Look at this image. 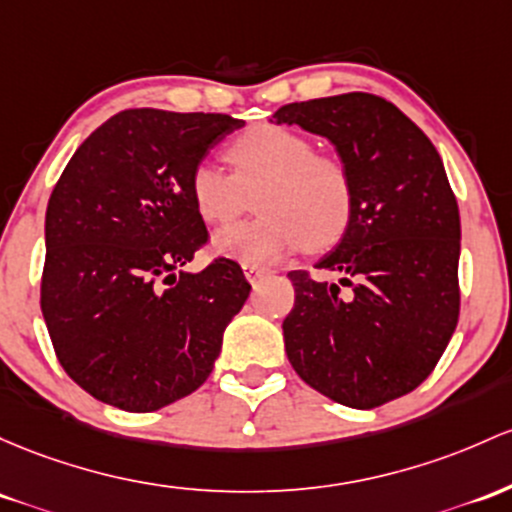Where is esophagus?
Masks as SVG:
<instances>
[{"instance_id": "obj_1", "label": "esophagus", "mask_w": 512, "mask_h": 512, "mask_svg": "<svg viewBox=\"0 0 512 512\" xmlns=\"http://www.w3.org/2000/svg\"><path fill=\"white\" fill-rule=\"evenodd\" d=\"M243 272H245L247 282L255 284V282H260L262 277H265L267 269H265V267H260V265H250V262H243Z\"/></svg>"}]
</instances>
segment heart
<instances>
[{
  "instance_id": "1",
  "label": "heart",
  "mask_w": 512,
  "mask_h": 512,
  "mask_svg": "<svg viewBox=\"0 0 512 512\" xmlns=\"http://www.w3.org/2000/svg\"><path fill=\"white\" fill-rule=\"evenodd\" d=\"M233 174L204 160L189 177V196L206 223H228L255 196L257 218L216 233L218 255L267 265L308 247L338 245L355 216V184L338 157L316 153V143L291 128L257 123L228 143Z\"/></svg>"
}]
</instances>
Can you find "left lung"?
<instances>
[{
  "label": "left lung",
  "instance_id": "8db88e82",
  "mask_svg": "<svg viewBox=\"0 0 512 512\" xmlns=\"http://www.w3.org/2000/svg\"><path fill=\"white\" fill-rule=\"evenodd\" d=\"M328 138L355 184V216L318 269L289 272L291 367L342 406H384L428 379L459 320V209L430 138L367 92L296 101L272 116ZM348 291L342 292L341 286Z\"/></svg>",
  "mask_w": 512,
  "mask_h": 512
}]
</instances>
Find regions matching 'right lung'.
I'll use <instances>...</instances> for the list:
<instances>
[{
  "mask_svg": "<svg viewBox=\"0 0 512 512\" xmlns=\"http://www.w3.org/2000/svg\"><path fill=\"white\" fill-rule=\"evenodd\" d=\"M243 123L128 109L60 174L46 211L41 311L58 362L97 401L150 413L209 379L252 286L226 257L182 269L209 243L189 177Z\"/></svg>",
  "mask_w": 512,
  "mask_h": 512,
  "instance_id": "1",
  "label": "right lung"
}]
</instances>
